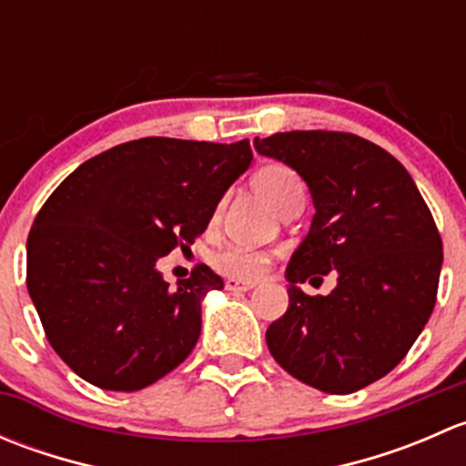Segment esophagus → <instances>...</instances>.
Wrapping results in <instances>:
<instances>
[{
	"label": "esophagus",
	"mask_w": 466,
	"mask_h": 466,
	"mask_svg": "<svg viewBox=\"0 0 466 466\" xmlns=\"http://www.w3.org/2000/svg\"><path fill=\"white\" fill-rule=\"evenodd\" d=\"M225 289L232 290V293H243V290L255 289V281H238V279H228L225 281Z\"/></svg>",
	"instance_id": "34e87169"
}]
</instances>
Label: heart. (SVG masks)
I'll use <instances>...</instances> for the list:
<instances>
[{
    "label": "heart",
    "mask_w": 466,
    "mask_h": 466,
    "mask_svg": "<svg viewBox=\"0 0 466 466\" xmlns=\"http://www.w3.org/2000/svg\"><path fill=\"white\" fill-rule=\"evenodd\" d=\"M252 187L277 211H281L295 200H304L302 177L293 168L284 167V164H266V167H261L252 176ZM211 263H214L220 275L232 277V279H257L266 272L270 255L261 250H250V248L228 246L211 257Z\"/></svg>",
    "instance_id": "obj_1"
}]
</instances>
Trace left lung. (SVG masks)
I'll return each instance as SVG.
<instances>
[{
    "label": "left lung",
    "instance_id": "1",
    "mask_svg": "<svg viewBox=\"0 0 466 466\" xmlns=\"http://www.w3.org/2000/svg\"><path fill=\"white\" fill-rule=\"evenodd\" d=\"M257 153L295 168L313 223L286 266L289 309L268 327L272 359L298 380L350 394L392 372L433 313L441 238L415 180L388 150L351 133L255 137ZM339 275L329 296L299 289Z\"/></svg>",
    "mask_w": 466,
    "mask_h": 466
}]
</instances>
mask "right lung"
Returning <instances> with one entry per match:
<instances>
[{
	"label": "right lung",
	"mask_w": 466,
	"mask_h": 466,
	"mask_svg": "<svg viewBox=\"0 0 466 466\" xmlns=\"http://www.w3.org/2000/svg\"><path fill=\"white\" fill-rule=\"evenodd\" d=\"M252 148L144 137L87 159L37 211L26 289L56 354L87 383L135 392L176 370L223 279L200 263L171 289L155 268L194 243Z\"/></svg>",
	"instance_id": "right-lung-1"
}]
</instances>
